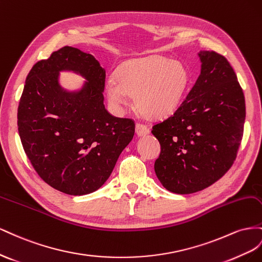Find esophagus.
Here are the masks:
<instances>
[{"label":"esophagus","mask_w":262,"mask_h":262,"mask_svg":"<svg viewBox=\"0 0 262 262\" xmlns=\"http://www.w3.org/2000/svg\"><path fill=\"white\" fill-rule=\"evenodd\" d=\"M136 134L138 136H145L149 134V127L147 125L137 123L136 124Z\"/></svg>","instance_id":"esophagus-1"}]
</instances>
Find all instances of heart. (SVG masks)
Returning <instances> with one entry per match:
<instances>
[{
  "instance_id": "b5f03b06",
  "label": "heart",
  "mask_w": 262,
  "mask_h": 262,
  "mask_svg": "<svg viewBox=\"0 0 262 262\" xmlns=\"http://www.w3.org/2000/svg\"><path fill=\"white\" fill-rule=\"evenodd\" d=\"M190 82L188 69L180 61L160 56L133 59L108 79L105 92L112 105L122 108L134 96L135 105L148 118H163L180 105Z\"/></svg>"
}]
</instances>
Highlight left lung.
Here are the masks:
<instances>
[{
  "mask_svg": "<svg viewBox=\"0 0 262 262\" xmlns=\"http://www.w3.org/2000/svg\"><path fill=\"white\" fill-rule=\"evenodd\" d=\"M201 74L174 113L152 126L161 151L155 172L168 191L204 190L233 166L246 117L243 89L227 59L200 51Z\"/></svg>",
  "mask_w": 262,
  "mask_h": 262,
  "instance_id": "left-lung-1",
  "label": "left lung"
}]
</instances>
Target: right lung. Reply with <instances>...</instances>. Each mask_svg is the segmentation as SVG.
<instances>
[{
	"instance_id": "1",
	"label": "right lung",
	"mask_w": 262,
	"mask_h": 262,
	"mask_svg": "<svg viewBox=\"0 0 262 262\" xmlns=\"http://www.w3.org/2000/svg\"><path fill=\"white\" fill-rule=\"evenodd\" d=\"M60 71L87 82L78 92L58 83ZM105 70L88 52L66 46L34 64L17 110L21 145L42 180L70 195L100 189L130 143L135 123L104 106Z\"/></svg>"
}]
</instances>
